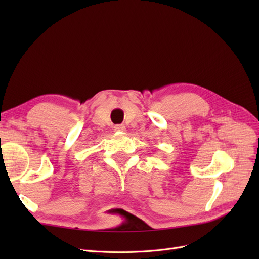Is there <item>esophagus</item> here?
Masks as SVG:
<instances>
[{
	"instance_id": "esophagus-1",
	"label": "esophagus",
	"mask_w": 259,
	"mask_h": 259,
	"mask_svg": "<svg viewBox=\"0 0 259 259\" xmlns=\"http://www.w3.org/2000/svg\"><path fill=\"white\" fill-rule=\"evenodd\" d=\"M114 130H115L116 132H125V131H126V128H125L124 125H115Z\"/></svg>"
}]
</instances>
